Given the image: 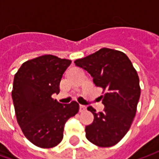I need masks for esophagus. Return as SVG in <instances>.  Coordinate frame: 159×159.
Listing matches in <instances>:
<instances>
[{
  "label": "esophagus",
  "mask_w": 159,
  "mask_h": 159,
  "mask_svg": "<svg viewBox=\"0 0 159 159\" xmlns=\"http://www.w3.org/2000/svg\"><path fill=\"white\" fill-rule=\"evenodd\" d=\"M87 107H85V106H83V105H80V111L81 112H83V111H84L86 110Z\"/></svg>",
  "instance_id": "obj_1"
}]
</instances>
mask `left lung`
Instances as JSON below:
<instances>
[{
	"mask_svg": "<svg viewBox=\"0 0 159 159\" xmlns=\"http://www.w3.org/2000/svg\"><path fill=\"white\" fill-rule=\"evenodd\" d=\"M93 77V83L105 91L101 96L105 106L97 113L93 107V122L85 128L86 138L102 147L116 145L129 129L136 113L140 96V80L128 56L113 49H100L75 61Z\"/></svg>",
	"mask_w": 159,
	"mask_h": 159,
	"instance_id": "8db88e82",
	"label": "left lung"
}]
</instances>
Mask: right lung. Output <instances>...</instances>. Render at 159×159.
Returning <instances> with one entry per match:
<instances>
[{"label": "right lung", "instance_id": "add662e5", "mask_svg": "<svg viewBox=\"0 0 159 159\" xmlns=\"http://www.w3.org/2000/svg\"><path fill=\"white\" fill-rule=\"evenodd\" d=\"M71 60L43 55L28 60L14 76L12 98L19 125L28 140L42 148L62 140L64 127L79 111L76 101L62 105L53 100Z\"/></svg>", "mask_w": 159, "mask_h": 159}]
</instances>
